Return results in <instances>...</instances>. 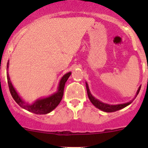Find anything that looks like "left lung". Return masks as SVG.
I'll use <instances>...</instances> for the list:
<instances>
[{
    "instance_id": "obj_1",
    "label": "left lung",
    "mask_w": 148,
    "mask_h": 148,
    "mask_svg": "<svg viewBox=\"0 0 148 148\" xmlns=\"http://www.w3.org/2000/svg\"><path fill=\"white\" fill-rule=\"evenodd\" d=\"M86 92H87V95H88V97H89V100L90 102L93 104L94 106L97 107V108L99 109L100 110H102L103 112H116L117 110H120L121 109H123L124 107H127L129 104H130L131 103L133 102L134 99H135V97H137V95H138L139 92L140 90V88H141V86H139L138 91L136 92V95H135V97L132 100L130 101L129 102L127 103H124V104H116V105H113V104H106V103H104L101 101H99V99H96L95 97L92 96V95L91 94L90 90L89 89V86H88V84L86 82Z\"/></svg>"
}]
</instances>
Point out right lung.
Wrapping results in <instances>:
<instances>
[{
	"mask_svg": "<svg viewBox=\"0 0 148 148\" xmlns=\"http://www.w3.org/2000/svg\"><path fill=\"white\" fill-rule=\"evenodd\" d=\"M8 65H9V61H8V64H7V69L8 68ZM71 72H68L62 77L60 82H59L57 91L55 93L52 94L51 95L47 97L38 98V99H36L32 104H28V103L26 102L19 96L18 92H16V89L13 87V84H12L8 72H7V79H8V86H9L10 94H11L12 97L14 99V100L16 101V102L20 107L25 109V110H26L28 112L35 113V114H46L51 112L52 110H54L59 105V103H60L62 97H63L65 84L66 82L69 77L71 75Z\"/></svg>",
	"mask_w": 148,
	"mask_h": 148,
	"instance_id": "right-lung-1",
	"label": "right lung"
}]
</instances>
